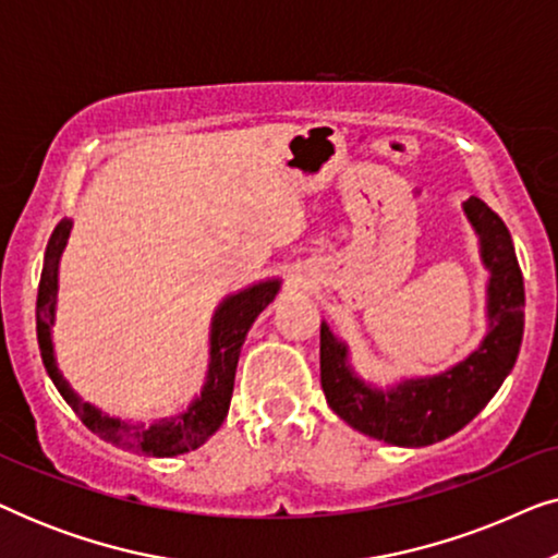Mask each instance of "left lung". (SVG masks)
<instances>
[{
  "mask_svg": "<svg viewBox=\"0 0 558 558\" xmlns=\"http://www.w3.org/2000/svg\"><path fill=\"white\" fill-rule=\"evenodd\" d=\"M464 216L480 239V258L487 277V332L480 345L434 376L401 378L378 388L350 365L348 342L319 325V380L325 399L342 422L373 439L396 447H426L470 424L498 393L513 371L523 340V274L513 239L498 213L480 197L462 203Z\"/></svg>",
  "mask_w": 558,
  "mask_h": 558,
  "instance_id": "obj_1",
  "label": "left lung"
}]
</instances>
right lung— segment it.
<instances>
[{"label":"right lung","mask_w":558,"mask_h":558,"mask_svg":"<svg viewBox=\"0 0 558 558\" xmlns=\"http://www.w3.org/2000/svg\"><path fill=\"white\" fill-rule=\"evenodd\" d=\"M73 220H60L52 231L48 248H45V264L40 289H37V342H40V355L45 371L60 396L68 401L81 422L104 437L111 445L129 452H144L151 457H174L185 454L190 449L205 445L213 434L220 429L223 418L228 416L233 396L235 365H239L241 345L246 340L251 325L256 317L269 307L274 296L281 289V279L256 281L241 292L228 294L218 304L210 319V361L208 376H205L201 396L190 401L185 411L174 416L157 418L155 424H129L119 416H109L94 403L83 401L73 391L71 384L63 378L56 361V345H52V325H56V304H58V266L63 256L68 235H71Z\"/></svg>","instance_id":"obj_1"}]
</instances>
